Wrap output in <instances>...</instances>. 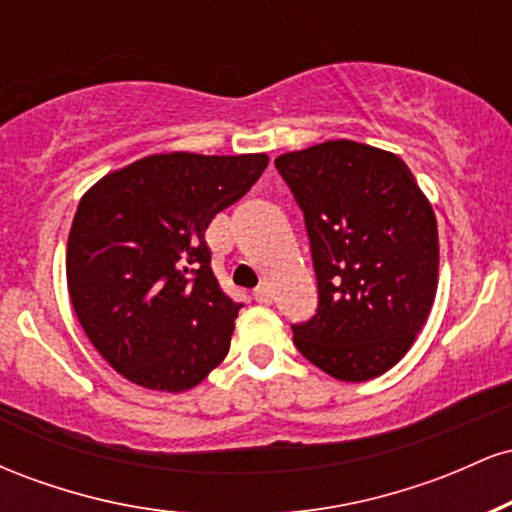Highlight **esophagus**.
I'll return each instance as SVG.
<instances>
[{"label":"esophagus","instance_id":"esophagus-1","mask_svg":"<svg viewBox=\"0 0 512 512\" xmlns=\"http://www.w3.org/2000/svg\"><path fill=\"white\" fill-rule=\"evenodd\" d=\"M252 298H255L257 303L269 305L272 303V289H269V286H257V289L252 291Z\"/></svg>","mask_w":512,"mask_h":512}]
</instances>
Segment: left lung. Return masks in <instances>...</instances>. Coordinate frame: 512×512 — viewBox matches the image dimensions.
Returning a JSON list of instances; mask_svg holds the SVG:
<instances>
[{
  "instance_id": "8db88e82",
  "label": "left lung",
  "mask_w": 512,
  "mask_h": 512,
  "mask_svg": "<svg viewBox=\"0 0 512 512\" xmlns=\"http://www.w3.org/2000/svg\"><path fill=\"white\" fill-rule=\"evenodd\" d=\"M303 211L317 310L293 344L346 383L390 370L424 327L438 289L436 214L407 163L373 146L325 142L281 154Z\"/></svg>"
}]
</instances>
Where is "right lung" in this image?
Returning a JSON list of instances; mask_svg holds the SVG:
<instances>
[{"mask_svg":"<svg viewBox=\"0 0 512 512\" xmlns=\"http://www.w3.org/2000/svg\"><path fill=\"white\" fill-rule=\"evenodd\" d=\"M267 163L264 154H156L81 197L67 245L69 298L86 337L127 380L182 392L226 358L243 303L216 281L204 233Z\"/></svg>","mask_w":512,"mask_h":512,"instance_id":"1","label":"right lung"}]
</instances>
